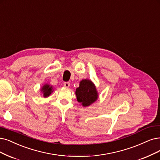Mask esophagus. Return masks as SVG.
I'll use <instances>...</instances> for the list:
<instances>
[{
	"label": "esophagus",
	"mask_w": 160,
	"mask_h": 160,
	"mask_svg": "<svg viewBox=\"0 0 160 160\" xmlns=\"http://www.w3.org/2000/svg\"><path fill=\"white\" fill-rule=\"evenodd\" d=\"M64 86L66 87V88H68L70 86V83L68 82H64Z\"/></svg>",
	"instance_id": "1"
}]
</instances>
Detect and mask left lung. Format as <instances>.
Here are the masks:
<instances>
[{
    "mask_svg": "<svg viewBox=\"0 0 160 160\" xmlns=\"http://www.w3.org/2000/svg\"><path fill=\"white\" fill-rule=\"evenodd\" d=\"M77 100L82 105L86 107L96 101L98 93L96 88L90 80H82L80 82V86L76 90Z\"/></svg>",
    "mask_w": 160,
    "mask_h": 160,
    "instance_id": "8db88e82",
    "label": "left lung"
}]
</instances>
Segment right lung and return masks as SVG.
Masks as SVG:
<instances>
[{
    "mask_svg": "<svg viewBox=\"0 0 160 160\" xmlns=\"http://www.w3.org/2000/svg\"><path fill=\"white\" fill-rule=\"evenodd\" d=\"M52 86H50V85H48V84H45L42 87L41 90L43 93V96L45 98H47L50 95L51 92H52Z\"/></svg>",
    "mask_w": 160,
    "mask_h": 160,
    "instance_id": "1",
    "label": "right lung"
}]
</instances>
